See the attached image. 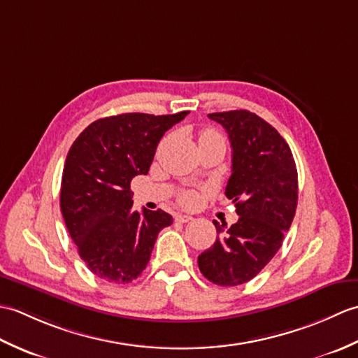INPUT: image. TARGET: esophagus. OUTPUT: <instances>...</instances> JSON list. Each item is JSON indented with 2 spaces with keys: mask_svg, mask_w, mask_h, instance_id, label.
<instances>
[{
  "mask_svg": "<svg viewBox=\"0 0 358 358\" xmlns=\"http://www.w3.org/2000/svg\"><path fill=\"white\" fill-rule=\"evenodd\" d=\"M191 220H192L191 215H183V214L175 215V222H178V223H189Z\"/></svg>",
  "mask_w": 358,
  "mask_h": 358,
  "instance_id": "1",
  "label": "esophagus"
}]
</instances>
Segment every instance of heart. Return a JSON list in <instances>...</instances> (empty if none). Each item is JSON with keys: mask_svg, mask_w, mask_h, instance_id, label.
<instances>
[{"mask_svg": "<svg viewBox=\"0 0 358 358\" xmlns=\"http://www.w3.org/2000/svg\"><path fill=\"white\" fill-rule=\"evenodd\" d=\"M209 136H218V134L215 131H210V129H206V131H203L200 135V140L203 138H209ZM180 203L183 204L186 208H194L196 204L200 203V194L196 191H183L178 196Z\"/></svg>", "mask_w": 358, "mask_h": 358, "instance_id": "b5f03b06", "label": "heart"}]
</instances>
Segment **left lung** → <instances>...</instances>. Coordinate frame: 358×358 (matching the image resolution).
Listing matches in <instances>:
<instances>
[{
	"label": "left lung",
	"instance_id": "obj_1",
	"mask_svg": "<svg viewBox=\"0 0 358 358\" xmlns=\"http://www.w3.org/2000/svg\"><path fill=\"white\" fill-rule=\"evenodd\" d=\"M222 124L232 148V173L226 196L237 208L238 222L224 227L214 220V246L199 255V268L212 283H248L281 248L299 200V175L275 127L249 110L209 113Z\"/></svg>",
	"mask_w": 358,
	"mask_h": 358
}]
</instances>
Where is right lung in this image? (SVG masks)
<instances>
[{"instance_id": "right-lung-1", "label": "right lung", "mask_w": 358, "mask_h": 358, "mask_svg": "<svg viewBox=\"0 0 358 358\" xmlns=\"http://www.w3.org/2000/svg\"><path fill=\"white\" fill-rule=\"evenodd\" d=\"M187 113L100 118L71 146L59 206L81 260L96 277L118 285L138 278L158 232L172 224L162 209H132L131 181L149 172L162 136Z\"/></svg>"}]
</instances>
